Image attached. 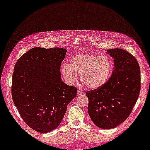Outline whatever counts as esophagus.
I'll use <instances>...</instances> for the list:
<instances>
[{
	"label": "esophagus",
	"mask_w": 150,
	"mask_h": 150,
	"mask_svg": "<svg viewBox=\"0 0 150 150\" xmlns=\"http://www.w3.org/2000/svg\"><path fill=\"white\" fill-rule=\"evenodd\" d=\"M77 93L78 95H83L84 94V92L82 91V90H78Z\"/></svg>",
	"instance_id": "1"
}]
</instances>
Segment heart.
<instances>
[{
  "instance_id": "1",
  "label": "heart",
  "mask_w": 150,
  "mask_h": 150,
  "mask_svg": "<svg viewBox=\"0 0 150 150\" xmlns=\"http://www.w3.org/2000/svg\"><path fill=\"white\" fill-rule=\"evenodd\" d=\"M112 72V62L109 57L93 54L82 53L73 57L69 65L64 63L61 73L69 84L77 81L81 75V81L89 89L95 90L106 83Z\"/></svg>"
}]
</instances>
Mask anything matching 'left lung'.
Returning a JSON list of instances; mask_svg holds the SVG:
<instances>
[{
    "instance_id": "left-lung-1",
    "label": "left lung",
    "mask_w": 150,
    "mask_h": 150,
    "mask_svg": "<svg viewBox=\"0 0 150 150\" xmlns=\"http://www.w3.org/2000/svg\"><path fill=\"white\" fill-rule=\"evenodd\" d=\"M107 53L114 60L112 75L102 87L86 92L89 115L102 129L114 128L126 120L141 90V71L135 57L120 48Z\"/></svg>"
}]
</instances>
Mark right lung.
Listing matches in <instances>:
<instances>
[{
    "instance_id": "add662e5",
    "label": "right lung",
    "mask_w": 150,
    "mask_h": 150,
    "mask_svg": "<svg viewBox=\"0 0 150 150\" xmlns=\"http://www.w3.org/2000/svg\"><path fill=\"white\" fill-rule=\"evenodd\" d=\"M67 50L62 47H33L16 62L11 95L18 113L28 126L47 133L59 126L67 106L77 88L61 79L60 65Z\"/></svg>"
}]
</instances>
